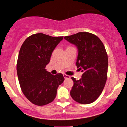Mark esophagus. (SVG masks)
<instances>
[{"instance_id":"obj_1","label":"esophagus","mask_w":127,"mask_h":127,"mask_svg":"<svg viewBox=\"0 0 127 127\" xmlns=\"http://www.w3.org/2000/svg\"><path fill=\"white\" fill-rule=\"evenodd\" d=\"M63 76H64V78L65 79H69V78H70V76L65 75V74H63Z\"/></svg>"}]
</instances>
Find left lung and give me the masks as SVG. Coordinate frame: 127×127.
Listing matches in <instances>:
<instances>
[{"mask_svg":"<svg viewBox=\"0 0 127 127\" xmlns=\"http://www.w3.org/2000/svg\"><path fill=\"white\" fill-rule=\"evenodd\" d=\"M64 39L78 48L76 64L83 72L79 80L72 78L74 84L70 95L80 104H90L101 94L107 80L108 57L105 47L97 36L88 32H79Z\"/></svg>","mask_w":127,"mask_h":127,"instance_id":"8db88e82","label":"left lung"}]
</instances>
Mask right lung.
Instances as JSON below:
<instances>
[{"mask_svg": "<svg viewBox=\"0 0 127 127\" xmlns=\"http://www.w3.org/2000/svg\"><path fill=\"white\" fill-rule=\"evenodd\" d=\"M63 39V36L37 33L27 37L20 49L17 63L19 83L25 97L35 105L53 101L58 87L64 81L62 73L52 75L45 69L52 51Z\"/></svg>", "mask_w": 127, "mask_h": 127, "instance_id": "right-lung-1", "label": "right lung"}]
</instances>
